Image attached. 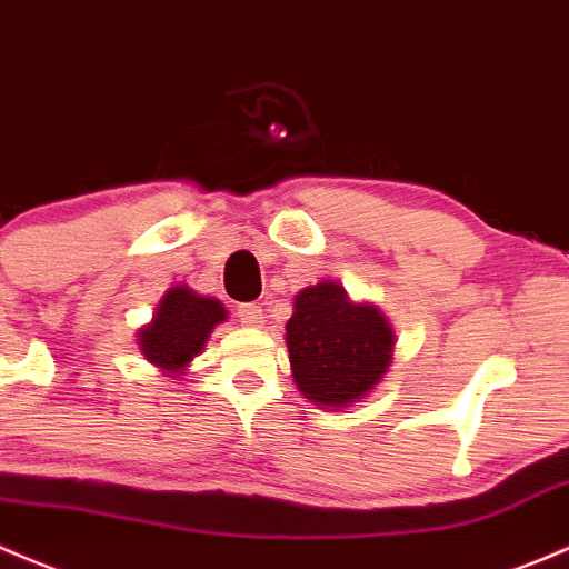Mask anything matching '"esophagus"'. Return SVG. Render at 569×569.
Returning <instances> with one entry per match:
<instances>
[{
  "instance_id": "34e87169",
  "label": "esophagus",
  "mask_w": 569,
  "mask_h": 569,
  "mask_svg": "<svg viewBox=\"0 0 569 569\" xmlns=\"http://www.w3.org/2000/svg\"><path fill=\"white\" fill-rule=\"evenodd\" d=\"M238 320L243 326H262V307L260 303H238L236 309Z\"/></svg>"
}]
</instances>
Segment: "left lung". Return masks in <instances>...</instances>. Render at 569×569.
Here are the masks:
<instances>
[{
    "label": "left lung",
    "mask_w": 569,
    "mask_h": 569,
    "mask_svg": "<svg viewBox=\"0 0 569 569\" xmlns=\"http://www.w3.org/2000/svg\"><path fill=\"white\" fill-rule=\"evenodd\" d=\"M383 315L350 303L339 284L307 287L287 320L292 378L309 400L328 408L348 406L383 378L395 348Z\"/></svg>",
    "instance_id": "8db88e82"
}]
</instances>
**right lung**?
Returning a JSON list of instances; mask_svg holds the SVG:
<instances>
[{"label": "right lung", "instance_id": "obj_1", "mask_svg": "<svg viewBox=\"0 0 569 569\" xmlns=\"http://www.w3.org/2000/svg\"><path fill=\"white\" fill-rule=\"evenodd\" d=\"M224 318V307L213 298L197 296L189 287H172L163 296L153 323L139 331V345L156 367L180 372L202 350L213 326Z\"/></svg>", "mask_w": 569, "mask_h": 569}]
</instances>
